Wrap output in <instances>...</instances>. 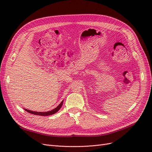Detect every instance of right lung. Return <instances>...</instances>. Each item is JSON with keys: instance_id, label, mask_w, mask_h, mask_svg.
Listing matches in <instances>:
<instances>
[{"instance_id": "right-lung-1", "label": "right lung", "mask_w": 152, "mask_h": 152, "mask_svg": "<svg viewBox=\"0 0 152 152\" xmlns=\"http://www.w3.org/2000/svg\"><path fill=\"white\" fill-rule=\"evenodd\" d=\"M63 100L62 101V102L60 103V104H59L58 107L56 108H55L54 109L50 110V111H48V112H34V111H31V110H27V109H25L24 108V110H25V111H26L27 112H28L30 113H31V114H34V115H40V116H48V115H53V114H54L56 113V112H58L59 111V110L62 107L63 105Z\"/></svg>"}]
</instances>
